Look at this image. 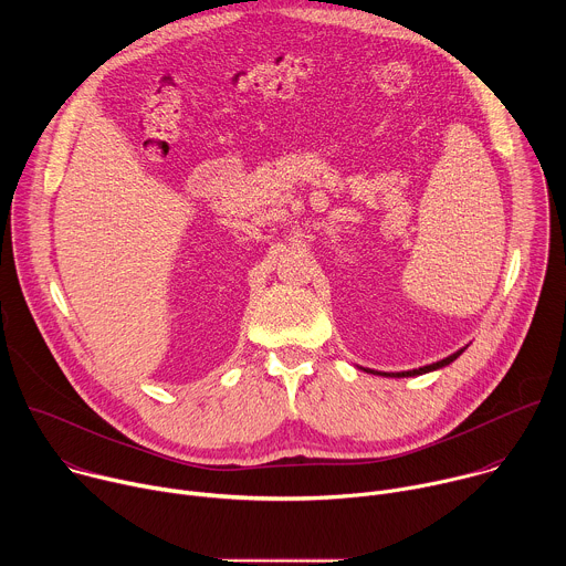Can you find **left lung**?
<instances>
[{
	"label": "left lung",
	"instance_id": "obj_1",
	"mask_svg": "<svg viewBox=\"0 0 566 566\" xmlns=\"http://www.w3.org/2000/svg\"><path fill=\"white\" fill-rule=\"evenodd\" d=\"M465 349V347H463ZM463 349H459V352H454L452 356H448V358H443V360H439V363H432V365H426V367H419V369H410V371H374V369H363V371H369V374H380V376H391V378H406V376H421V374H428V371H434V369H441V367H446V365H450L452 360H457L461 354H463Z\"/></svg>",
	"mask_w": 566,
	"mask_h": 566
}]
</instances>
